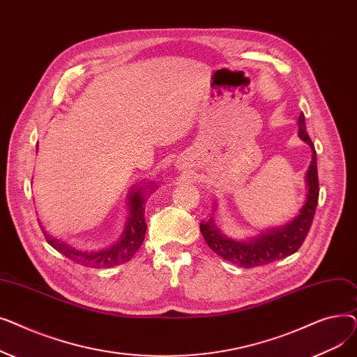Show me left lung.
<instances>
[{"instance_id":"obj_1","label":"left lung","mask_w":357,"mask_h":357,"mask_svg":"<svg viewBox=\"0 0 357 357\" xmlns=\"http://www.w3.org/2000/svg\"><path fill=\"white\" fill-rule=\"evenodd\" d=\"M298 135L312 150V160L307 171V201L304 207L299 210V214L289 221L287 226L268 230L257 237H253L248 241H240L224 236L220 229L215 226L213 218L208 221L199 222V229L207 241L208 248L226 259L234 265L243 268H255L272 264L275 260L291 256L295 253L304 243L310 227L312 224V218L315 214V208L318 204V174H317V153L314 144L307 133L305 117L301 112L298 119Z\"/></svg>"}]
</instances>
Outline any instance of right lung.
<instances>
[{"label": "right lung", "mask_w": 357, "mask_h": 357, "mask_svg": "<svg viewBox=\"0 0 357 357\" xmlns=\"http://www.w3.org/2000/svg\"><path fill=\"white\" fill-rule=\"evenodd\" d=\"M149 186H146V188H149ZM146 188L140 186V188L133 190V192H131V195L128 197L130 215L126 222V229L120 240L117 241V245L114 246L100 252H82L69 246L68 243L47 234L45 229H42L43 234L53 249H56L59 253L70 259L72 261H77V264L82 266L100 269V268H111V266L126 264V261H128L135 256V253L139 250V248L142 246V243L144 240V234L147 229V224L144 221Z\"/></svg>", "instance_id": "obj_1"}]
</instances>
